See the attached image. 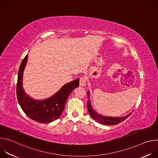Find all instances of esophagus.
Masks as SVG:
<instances>
[{
	"instance_id": "obj_1",
	"label": "esophagus",
	"mask_w": 158,
	"mask_h": 158,
	"mask_svg": "<svg viewBox=\"0 0 158 158\" xmlns=\"http://www.w3.org/2000/svg\"><path fill=\"white\" fill-rule=\"evenodd\" d=\"M86 82L85 79L84 77H81V78L80 79V82H79L80 85L82 86V87L85 86V84H86V82Z\"/></svg>"
}]
</instances>
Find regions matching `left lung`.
<instances>
[{
	"mask_svg": "<svg viewBox=\"0 0 158 158\" xmlns=\"http://www.w3.org/2000/svg\"><path fill=\"white\" fill-rule=\"evenodd\" d=\"M87 96H88V101L87 104V107L89 113L91 118L97 121L98 123L104 124V125H115L118 124L122 121H124L126 119H127L132 113V112L125 116L122 117H111V116H106L102 115L101 114H99L96 110H94V109L92 107V105L91 104V101H90V93L89 91L87 92Z\"/></svg>",
	"mask_w": 158,
	"mask_h": 158,
	"instance_id": "obj_1",
	"label": "left lung"
}]
</instances>
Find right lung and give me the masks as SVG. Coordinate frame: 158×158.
<instances>
[{
	"label": "right lung",
	"instance_id": "1",
	"mask_svg": "<svg viewBox=\"0 0 158 158\" xmlns=\"http://www.w3.org/2000/svg\"><path fill=\"white\" fill-rule=\"evenodd\" d=\"M28 56L22 60L18 72L17 97L19 104L25 114L32 120L40 123H49L57 119L64 109L67 98L79 85V79L64 85L51 97L36 100L27 95L23 88V74Z\"/></svg>",
	"mask_w": 158,
	"mask_h": 158
}]
</instances>
